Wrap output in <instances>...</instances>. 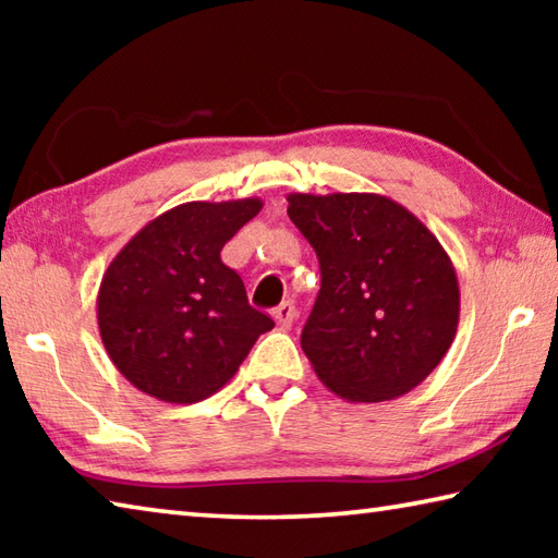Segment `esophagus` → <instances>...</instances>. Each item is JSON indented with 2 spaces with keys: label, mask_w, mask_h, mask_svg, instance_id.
I'll use <instances>...</instances> for the list:
<instances>
[{
  "label": "esophagus",
  "mask_w": 558,
  "mask_h": 558,
  "mask_svg": "<svg viewBox=\"0 0 558 558\" xmlns=\"http://www.w3.org/2000/svg\"><path fill=\"white\" fill-rule=\"evenodd\" d=\"M295 305H292V302L288 300V302H280V305L272 310V319H276V323L282 327V329H288L290 325H292V319H295Z\"/></svg>",
  "instance_id": "obj_1"
}]
</instances>
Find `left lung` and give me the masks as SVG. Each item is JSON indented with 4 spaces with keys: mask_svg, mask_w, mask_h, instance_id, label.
I'll use <instances>...</instances> for the list:
<instances>
[{
    "mask_svg": "<svg viewBox=\"0 0 558 558\" xmlns=\"http://www.w3.org/2000/svg\"><path fill=\"white\" fill-rule=\"evenodd\" d=\"M288 216L319 258L323 286L300 344L349 403L413 391L452 344L458 276L418 216L384 194H288Z\"/></svg>",
    "mask_w": 558,
    "mask_h": 558,
    "instance_id": "obj_1",
    "label": "left lung"
}]
</instances>
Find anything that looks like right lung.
<instances>
[{"mask_svg": "<svg viewBox=\"0 0 558 558\" xmlns=\"http://www.w3.org/2000/svg\"><path fill=\"white\" fill-rule=\"evenodd\" d=\"M263 209L258 196L186 202L122 245L98 290V329L125 379L165 403L223 389L272 319L248 305L221 248Z\"/></svg>", "mask_w": 558, "mask_h": 558, "instance_id": "right-lung-1", "label": "right lung"}]
</instances>
